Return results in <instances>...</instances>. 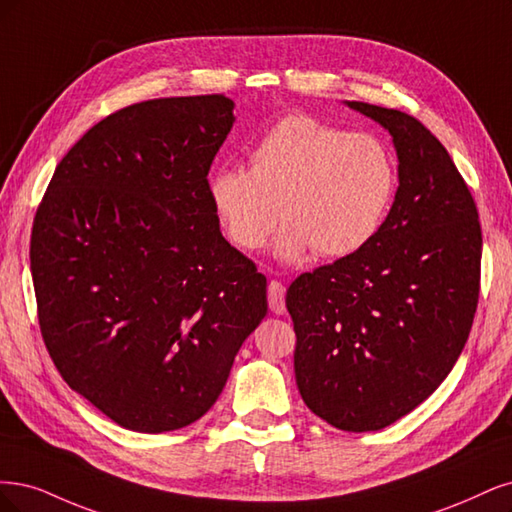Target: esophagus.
I'll list each match as a JSON object with an SVG mask.
<instances>
[{"instance_id":"obj_1","label":"esophagus","mask_w":512,"mask_h":512,"mask_svg":"<svg viewBox=\"0 0 512 512\" xmlns=\"http://www.w3.org/2000/svg\"><path fill=\"white\" fill-rule=\"evenodd\" d=\"M268 304L274 315H283L285 312V285L278 280H270L268 285Z\"/></svg>"}]
</instances>
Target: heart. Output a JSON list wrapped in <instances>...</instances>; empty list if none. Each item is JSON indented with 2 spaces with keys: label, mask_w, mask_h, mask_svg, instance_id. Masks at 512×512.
Instances as JSON below:
<instances>
[{
  "label": "heart",
  "mask_w": 512,
  "mask_h": 512,
  "mask_svg": "<svg viewBox=\"0 0 512 512\" xmlns=\"http://www.w3.org/2000/svg\"><path fill=\"white\" fill-rule=\"evenodd\" d=\"M251 170L217 168L208 197L225 236L242 251H259L287 223L274 253L300 263L308 251L346 257L381 232L398 187L389 146L374 134L327 125L308 114L272 123L249 151Z\"/></svg>",
  "instance_id": "1"
}]
</instances>
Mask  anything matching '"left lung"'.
Listing matches in <instances>:
<instances>
[{"mask_svg":"<svg viewBox=\"0 0 512 512\" xmlns=\"http://www.w3.org/2000/svg\"><path fill=\"white\" fill-rule=\"evenodd\" d=\"M346 106L381 123L400 187L364 249L287 289L295 383L317 417L376 432L415 410L453 370L481 289L476 204L447 148L406 112Z\"/></svg>","mask_w":512,"mask_h":512,"instance_id":"1","label":"left lung"}]
</instances>
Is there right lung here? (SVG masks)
<instances>
[{
    "mask_svg": "<svg viewBox=\"0 0 512 512\" xmlns=\"http://www.w3.org/2000/svg\"><path fill=\"white\" fill-rule=\"evenodd\" d=\"M234 121L225 95L127 106L70 148L36 212L29 259L48 355L131 432L204 417L268 312L266 276L223 238L208 197Z\"/></svg>",
    "mask_w": 512,
    "mask_h": 512,
    "instance_id": "right-lung-1",
    "label": "right lung"
}]
</instances>
